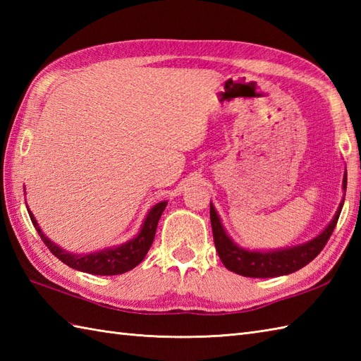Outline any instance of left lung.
I'll return each instance as SVG.
<instances>
[{
  "instance_id": "1",
  "label": "left lung",
  "mask_w": 361,
  "mask_h": 361,
  "mask_svg": "<svg viewBox=\"0 0 361 361\" xmlns=\"http://www.w3.org/2000/svg\"><path fill=\"white\" fill-rule=\"evenodd\" d=\"M348 186V173L344 172L343 176V189L346 190ZM344 198L336 209L335 216L331 224L327 225L323 233L318 234L315 239H312L305 243L296 245V247L271 250V251H250L245 250L239 245L234 243L225 231L224 225L219 214L216 212L211 203V225L214 234V243L219 252V257L224 265L237 274L247 276V278H276V276L290 274L298 271L312 262L321 250L326 247L329 237L332 235L336 221H338L340 212L343 208Z\"/></svg>"
}]
</instances>
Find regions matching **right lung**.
<instances>
[{
    "label": "right lung",
    "instance_id": "1",
    "mask_svg": "<svg viewBox=\"0 0 361 361\" xmlns=\"http://www.w3.org/2000/svg\"><path fill=\"white\" fill-rule=\"evenodd\" d=\"M166 204L167 202H159L153 206V208L149 211L147 217L144 220L141 231L137 233V235L133 237L132 240L122 243L119 247L105 248L96 252H90V255H73V252H68L60 248L59 245L51 242L48 237L42 233L40 226H38L37 220L29 208H27V212L37 229V233L40 234L46 247L49 248V251L54 256L62 260L63 264L83 273H91V274H99V276H113V274H122L126 271L133 270L137 264L142 262V259L145 257V255H147V251L152 247L153 239H155L158 221H159L161 214H163V211L166 209Z\"/></svg>",
    "mask_w": 361,
    "mask_h": 361
}]
</instances>
